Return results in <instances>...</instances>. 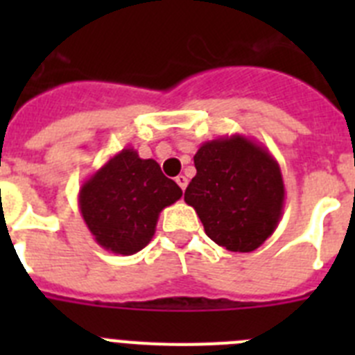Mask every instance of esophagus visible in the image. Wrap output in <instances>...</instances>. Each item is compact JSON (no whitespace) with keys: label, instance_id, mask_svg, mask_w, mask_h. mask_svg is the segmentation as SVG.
I'll return each instance as SVG.
<instances>
[{"label":"esophagus","instance_id":"1","mask_svg":"<svg viewBox=\"0 0 355 355\" xmlns=\"http://www.w3.org/2000/svg\"><path fill=\"white\" fill-rule=\"evenodd\" d=\"M175 183L180 184L181 190H184V188H187V184H188V180H187V178H184L183 174H181V175H178V178H175Z\"/></svg>","mask_w":355,"mask_h":355}]
</instances>
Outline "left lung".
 <instances>
[{
  "instance_id": "obj_1",
  "label": "left lung",
  "mask_w": 355,
  "mask_h": 355,
  "mask_svg": "<svg viewBox=\"0 0 355 355\" xmlns=\"http://www.w3.org/2000/svg\"><path fill=\"white\" fill-rule=\"evenodd\" d=\"M197 174L184 202L199 215L216 245L252 252L277 229L284 181L270 150L243 135L208 140L193 156Z\"/></svg>"
}]
</instances>
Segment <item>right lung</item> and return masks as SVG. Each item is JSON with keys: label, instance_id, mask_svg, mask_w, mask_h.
Instances as JSON below:
<instances>
[{"label": "right lung", "instance_id": "1", "mask_svg": "<svg viewBox=\"0 0 355 355\" xmlns=\"http://www.w3.org/2000/svg\"><path fill=\"white\" fill-rule=\"evenodd\" d=\"M183 196L155 159H142L131 147L114 155L85 180L78 206L97 245L131 256L153 240L163 208Z\"/></svg>", "mask_w": 355, "mask_h": 355}]
</instances>
